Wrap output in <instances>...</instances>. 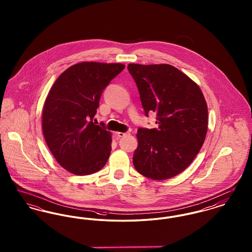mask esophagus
<instances>
[{
	"instance_id": "34e87169",
	"label": "esophagus",
	"mask_w": 252,
	"mask_h": 252,
	"mask_svg": "<svg viewBox=\"0 0 252 252\" xmlns=\"http://www.w3.org/2000/svg\"><path fill=\"white\" fill-rule=\"evenodd\" d=\"M116 134H117V136H118V137H120L121 138V137H126V136H128L130 133H129V132H126V133H123V132H117Z\"/></svg>"
}]
</instances>
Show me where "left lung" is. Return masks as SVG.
Returning a JSON list of instances; mask_svg holds the SVG:
<instances>
[{"instance_id":"obj_1","label":"left lung","mask_w":252,"mask_h":252,"mask_svg":"<svg viewBox=\"0 0 252 252\" xmlns=\"http://www.w3.org/2000/svg\"><path fill=\"white\" fill-rule=\"evenodd\" d=\"M145 115L157 128H139L135 169L151 180H167L192 163L208 130V107L198 85L169 64H128Z\"/></svg>"}]
</instances>
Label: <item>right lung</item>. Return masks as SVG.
<instances>
[{
    "instance_id": "obj_1",
    "label": "right lung",
    "mask_w": 252,
    "mask_h": 252,
    "mask_svg": "<svg viewBox=\"0 0 252 252\" xmlns=\"http://www.w3.org/2000/svg\"><path fill=\"white\" fill-rule=\"evenodd\" d=\"M125 69L121 63L80 62L52 86L42 111L43 136L53 156L77 176L94 174L108 161L111 133L94 122L109 82Z\"/></svg>"
}]
</instances>
